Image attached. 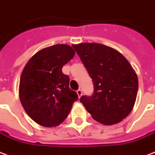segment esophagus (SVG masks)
<instances>
[{"label":"esophagus","mask_w":155,"mask_h":155,"mask_svg":"<svg viewBox=\"0 0 155 155\" xmlns=\"http://www.w3.org/2000/svg\"><path fill=\"white\" fill-rule=\"evenodd\" d=\"M77 93H78V96L79 98L81 97L82 96V90H81V89H78V90L77 91Z\"/></svg>","instance_id":"1"}]
</instances>
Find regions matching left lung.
<instances>
[{"label": "left lung", "mask_w": 155, "mask_h": 155, "mask_svg": "<svg viewBox=\"0 0 155 155\" xmlns=\"http://www.w3.org/2000/svg\"><path fill=\"white\" fill-rule=\"evenodd\" d=\"M94 84L91 97L80 101L97 122L111 125L131 112L138 91L137 74L115 48L97 43L73 45Z\"/></svg>", "instance_id": "8db88e82"}]
</instances>
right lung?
I'll return each instance as SVG.
<instances>
[{"label":"right lung","mask_w":155,"mask_h":155,"mask_svg":"<svg viewBox=\"0 0 155 155\" xmlns=\"http://www.w3.org/2000/svg\"><path fill=\"white\" fill-rule=\"evenodd\" d=\"M74 54L68 45L49 46L33 55L22 71L20 102L28 116L42 126L60 125L78 99L76 91L69 88V77L62 72Z\"/></svg>","instance_id":"add662e5"}]
</instances>
